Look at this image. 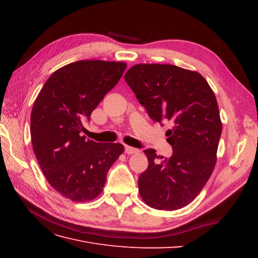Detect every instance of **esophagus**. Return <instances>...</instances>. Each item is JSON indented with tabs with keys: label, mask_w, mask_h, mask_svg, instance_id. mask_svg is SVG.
<instances>
[{
	"label": "esophagus",
	"mask_w": 258,
	"mask_h": 258,
	"mask_svg": "<svg viewBox=\"0 0 258 258\" xmlns=\"http://www.w3.org/2000/svg\"><path fill=\"white\" fill-rule=\"evenodd\" d=\"M124 152H126L127 154H137L139 153V150L138 148H135V147H131L129 145H124Z\"/></svg>",
	"instance_id": "1"
}]
</instances>
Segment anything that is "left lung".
<instances>
[{"label":"left lung","mask_w":258,"mask_h":258,"mask_svg":"<svg viewBox=\"0 0 258 258\" xmlns=\"http://www.w3.org/2000/svg\"><path fill=\"white\" fill-rule=\"evenodd\" d=\"M124 81L151 118L170 122V158L145 150L148 168L139 177L140 196L156 210L174 211L189 205L212 174L223 124L212 88L205 77L172 64L140 63Z\"/></svg>","instance_id":"obj_1"}]
</instances>
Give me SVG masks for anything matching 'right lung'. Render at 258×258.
Returning <instances> with one entry per match:
<instances>
[{
  "label": "right lung",
  "mask_w": 258,
  "mask_h": 258,
  "mask_svg": "<svg viewBox=\"0 0 258 258\" xmlns=\"http://www.w3.org/2000/svg\"><path fill=\"white\" fill-rule=\"evenodd\" d=\"M127 63L80 60L54 71L31 112V140L43 173L62 196L86 202L102 192L107 171L123 153L119 143L82 136L83 122L118 83Z\"/></svg>",
  "instance_id": "right-lung-1"
}]
</instances>
